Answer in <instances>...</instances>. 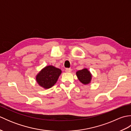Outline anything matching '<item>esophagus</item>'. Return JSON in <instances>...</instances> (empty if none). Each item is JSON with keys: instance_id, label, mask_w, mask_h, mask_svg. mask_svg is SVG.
<instances>
[{"instance_id": "1", "label": "esophagus", "mask_w": 131, "mask_h": 131, "mask_svg": "<svg viewBox=\"0 0 131 131\" xmlns=\"http://www.w3.org/2000/svg\"><path fill=\"white\" fill-rule=\"evenodd\" d=\"M71 71H72V70L70 68H68L65 70V71L66 72V73H71Z\"/></svg>"}]
</instances>
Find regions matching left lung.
<instances>
[{"mask_svg": "<svg viewBox=\"0 0 131 131\" xmlns=\"http://www.w3.org/2000/svg\"><path fill=\"white\" fill-rule=\"evenodd\" d=\"M76 75L78 79L84 85L90 84L92 78V75L87 68H84L82 70L77 71Z\"/></svg>", "mask_w": 131, "mask_h": 131, "instance_id": "obj_1", "label": "left lung"}]
</instances>
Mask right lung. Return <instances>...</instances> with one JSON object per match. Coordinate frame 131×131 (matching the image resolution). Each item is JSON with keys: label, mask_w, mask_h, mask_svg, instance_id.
Masks as SVG:
<instances>
[{"label": "right lung", "mask_w": 131, "mask_h": 131, "mask_svg": "<svg viewBox=\"0 0 131 131\" xmlns=\"http://www.w3.org/2000/svg\"><path fill=\"white\" fill-rule=\"evenodd\" d=\"M61 73V69L53 66H46L36 75V81L41 87L49 89L56 83Z\"/></svg>", "instance_id": "obj_1"}]
</instances>
